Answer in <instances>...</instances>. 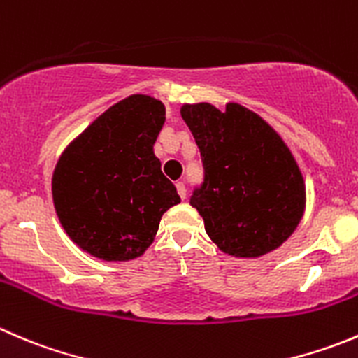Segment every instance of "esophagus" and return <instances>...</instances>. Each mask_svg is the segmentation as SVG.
<instances>
[{
	"label": "esophagus",
	"mask_w": 358,
	"mask_h": 358,
	"mask_svg": "<svg viewBox=\"0 0 358 358\" xmlns=\"http://www.w3.org/2000/svg\"><path fill=\"white\" fill-rule=\"evenodd\" d=\"M176 190H178V196L182 197V199H185L187 197V189H185V183L178 182L176 183Z\"/></svg>",
	"instance_id": "1"
}]
</instances>
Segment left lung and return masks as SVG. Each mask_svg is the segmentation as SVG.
I'll return each instance as SVG.
<instances>
[{
  "label": "left lung",
  "mask_w": 358,
  "mask_h": 358,
  "mask_svg": "<svg viewBox=\"0 0 358 358\" xmlns=\"http://www.w3.org/2000/svg\"><path fill=\"white\" fill-rule=\"evenodd\" d=\"M182 119L201 152L203 182L190 204L211 241L234 257L278 248L299 224L306 190L296 159L266 120L229 103L183 105Z\"/></svg>",
  "instance_id": "left-lung-1"
}]
</instances>
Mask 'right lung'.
Returning a JSON list of instances; mask_svg holds the SVG:
<instances>
[{
  "mask_svg": "<svg viewBox=\"0 0 358 358\" xmlns=\"http://www.w3.org/2000/svg\"><path fill=\"white\" fill-rule=\"evenodd\" d=\"M166 108L134 94L106 110L64 150L52 176L61 225L87 253L103 260L140 257L164 211L180 203L162 175L154 143Z\"/></svg>",
  "mask_w": 358,
  "mask_h": 358,
  "instance_id": "add662e5",
  "label": "right lung"
}]
</instances>
